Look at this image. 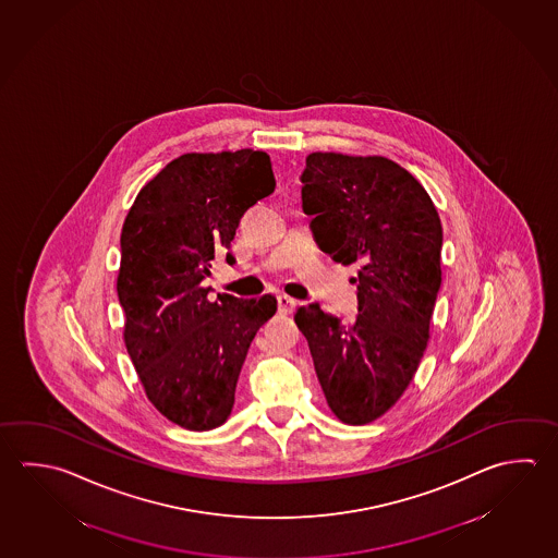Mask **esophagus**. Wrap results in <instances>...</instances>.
<instances>
[{
    "mask_svg": "<svg viewBox=\"0 0 558 558\" xmlns=\"http://www.w3.org/2000/svg\"><path fill=\"white\" fill-rule=\"evenodd\" d=\"M277 304H279V315H291L296 308V301H293L291 296H279Z\"/></svg>",
    "mask_w": 558,
    "mask_h": 558,
    "instance_id": "1",
    "label": "esophagus"
}]
</instances>
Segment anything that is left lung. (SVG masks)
<instances>
[{"mask_svg": "<svg viewBox=\"0 0 558 558\" xmlns=\"http://www.w3.org/2000/svg\"><path fill=\"white\" fill-rule=\"evenodd\" d=\"M301 183L318 247L360 269L354 320L315 303L294 323L330 411L345 425H367L396 405L421 364L442 281V226L423 184L379 155L311 153Z\"/></svg>", "mask_w": 558, "mask_h": 558, "instance_id": "1", "label": "left lung"}]
</instances>
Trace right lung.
<instances>
[{
    "label": "right lung",
    "instance_id": "1",
    "mask_svg": "<svg viewBox=\"0 0 558 558\" xmlns=\"http://www.w3.org/2000/svg\"><path fill=\"white\" fill-rule=\"evenodd\" d=\"M275 191L264 151L184 153L143 186L123 222L118 296L123 342L155 409L186 430L232 413L235 386L271 294L208 299L214 257L230 254L243 214Z\"/></svg>",
    "mask_w": 558,
    "mask_h": 558
}]
</instances>
